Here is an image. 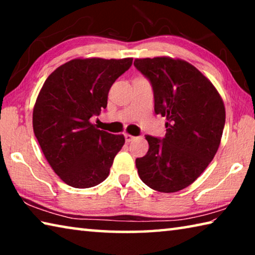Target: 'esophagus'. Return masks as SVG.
<instances>
[{
	"instance_id": "esophagus-1",
	"label": "esophagus",
	"mask_w": 255,
	"mask_h": 255,
	"mask_svg": "<svg viewBox=\"0 0 255 255\" xmlns=\"http://www.w3.org/2000/svg\"><path fill=\"white\" fill-rule=\"evenodd\" d=\"M125 139H126V141H131L132 139H135V136H132V135H129V133H125Z\"/></svg>"
}]
</instances>
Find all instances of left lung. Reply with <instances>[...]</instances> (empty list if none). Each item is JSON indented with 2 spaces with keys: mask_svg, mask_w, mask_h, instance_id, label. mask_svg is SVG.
<instances>
[{
  "mask_svg": "<svg viewBox=\"0 0 255 255\" xmlns=\"http://www.w3.org/2000/svg\"><path fill=\"white\" fill-rule=\"evenodd\" d=\"M149 80L155 114L166 118L163 139L146 135L147 154L136 158L140 180L159 192H176L195 182L213 161L225 126V107L214 84L185 60L137 58Z\"/></svg>",
  "mask_w": 255,
  "mask_h": 255,
  "instance_id": "8db88e82",
  "label": "left lung"
}]
</instances>
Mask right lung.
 Listing matches in <instances>:
<instances>
[{
	"mask_svg": "<svg viewBox=\"0 0 255 255\" xmlns=\"http://www.w3.org/2000/svg\"><path fill=\"white\" fill-rule=\"evenodd\" d=\"M132 58H75L47 77L33 107L32 126L51 169L73 188H91L109 175L124 135L91 123L106 109L108 93Z\"/></svg>",
	"mask_w": 255,
	"mask_h": 255,
	"instance_id": "1",
	"label": "right lung"
}]
</instances>
